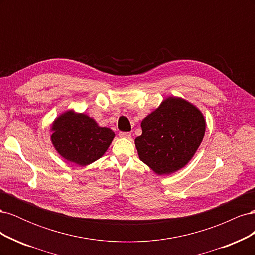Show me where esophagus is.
Returning <instances> with one entry per match:
<instances>
[{
  "instance_id": "1",
  "label": "esophagus",
  "mask_w": 255,
  "mask_h": 255,
  "mask_svg": "<svg viewBox=\"0 0 255 255\" xmlns=\"http://www.w3.org/2000/svg\"><path fill=\"white\" fill-rule=\"evenodd\" d=\"M119 136L123 137V138H130V133H128V132H120Z\"/></svg>"
}]
</instances>
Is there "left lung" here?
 <instances>
[{"label":"left lung","mask_w":255,"mask_h":255,"mask_svg":"<svg viewBox=\"0 0 255 255\" xmlns=\"http://www.w3.org/2000/svg\"><path fill=\"white\" fill-rule=\"evenodd\" d=\"M135 139L138 155L157 174L180 170L194 156L205 133V121L196 106L168 98L141 122Z\"/></svg>","instance_id":"left-lung-1"}]
</instances>
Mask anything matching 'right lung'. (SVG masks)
<instances>
[{
	"mask_svg": "<svg viewBox=\"0 0 255 255\" xmlns=\"http://www.w3.org/2000/svg\"><path fill=\"white\" fill-rule=\"evenodd\" d=\"M52 142L61 156L69 161L86 166L99 159L109 148L114 132L101 128L84 114L67 112L54 121Z\"/></svg>",
	"mask_w": 255,
	"mask_h": 255,
	"instance_id": "obj_1",
	"label": "right lung"
}]
</instances>
